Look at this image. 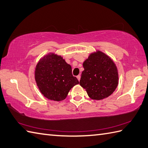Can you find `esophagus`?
<instances>
[{
    "mask_svg": "<svg viewBox=\"0 0 148 148\" xmlns=\"http://www.w3.org/2000/svg\"><path fill=\"white\" fill-rule=\"evenodd\" d=\"M80 75H78V76H77V79H78V81H80Z\"/></svg>",
    "mask_w": 148,
    "mask_h": 148,
    "instance_id": "1",
    "label": "esophagus"
}]
</instances>
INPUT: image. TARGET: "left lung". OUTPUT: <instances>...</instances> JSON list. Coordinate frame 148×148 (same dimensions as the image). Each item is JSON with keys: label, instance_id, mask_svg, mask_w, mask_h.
Wrapping results in <instances>:
<instances>
[{"label": "left lung", "instance_id": "obj_1", "mask_svg": "<svg viewBox=\"0 0 148 148\" xmlns=\"http://www.w3.org/2000/svg\"><path fill=\"white\" fill-rule=\"evenodd\" d=\"M80 85L91 99L101 100L110 96L119 84V74L112 60L101 51L91 54L83 63Z\"/></svg>", "mask_w": 148, "mask_h": 148}]
</instances>
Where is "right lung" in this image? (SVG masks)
Masks as SVG:
<instances>
[{
  "instance_id": "add662e5",
  "label": "right lung",
  "mask_w": 148,
  "mask_h": 148,
  "mask_svg": "<svg viewBox=\"0 0 148 148\" xmlns=\"http://www.w3.org/2000/svg\"><path fill=\"white\" fill-rule=\"evenodd\" d=\"M71 66L60 56L45 55L36 66L35 78L44 97L50 100H64L71 88L79 84L73 77Z\"/></svg>"
}]
</instances>
